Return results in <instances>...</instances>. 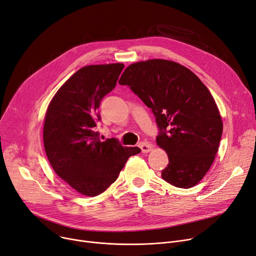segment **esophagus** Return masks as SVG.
I'll list each match as a JSON object with an SVG mask.
<instances>
[{
  "mask_svg": "<svg viewBox=\"0 0 256 256\" xmlns=\"http://www.w3.org/2000/svg\"><path fill=\"white\" fill-rule=\"evenodd\" d=\"M138 146H140V148H142V153H148V152L151 151V150H152V148H153L151 144L146 142H140V144H138Z\"/></svg>",
  "mask_w": 256,
  "mask_h": 256,
  "instance_id": "obj_1",
  "label": "esophagus"
}]
</instances>
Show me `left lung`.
<instances>
[{"label":"left lung","instance_id":"left-lung-1","mask_svg":"<svg viewBox=\"0 0 256 256\" xmlns=\"http://www.w3.org/2000/svg\"><path fill=\"white\" fill-rule=\"evenodd\" d=\"M118 84L128 86L156 118V142L170 160L162 178L178 188L196 185L214 162L223 130L208 88L188 68L160 58L131 64Z\"/></svg>","mask_w":256,"mask_h":256}]
</instances>
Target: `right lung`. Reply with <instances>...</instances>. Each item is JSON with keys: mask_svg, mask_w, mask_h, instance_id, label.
<instances>
[{"mask_svg": "<svg viewBox=\"0 0 256 256\" xmlns=\"http://www.w3.org/2000/svg\"><path fill=\"white\" fill-rule=\"evenodd\" d=\"M124 64L82 67L52 99L43 127L45 153L56 174L86 196H97L118 178L128 158L140 153L116 138L101 142L95 132L98 108L112 91Z\"/></svg>", "mask_w": 256, "mask_h": 256, "instance_id": "1", "label": "right lung"}]
</instances>
